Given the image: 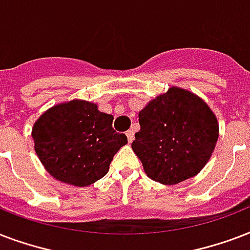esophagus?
<instances>
[{
  "mask_svg": "<svg viewBox=\"0 0 250 250\" xmlns=\"http://www.w3.org/2000/svg\"><path fill=\"white\" fill-rule=\"evenodd\" d=\"M126 137H127V141H129V143L133 142V141H134V131L127 130L126 131Z\"/></svg>",
  "mask_w": 250,
  "mask_h": 250,
  "instance_id": "1",
  "label": "esophagus"
}]
</instances>
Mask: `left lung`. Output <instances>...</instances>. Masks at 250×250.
Segmentation results:
<instances>
[{
	"instance_id": "1",
	"label": "left lung",
	"mask_w": 250,
	"mask_h": 250,
	"mask_svg": "<svg viewBox=\"0 0 250 250\" xmlns=\"http://www.w3.org/2000/svg\"><path fill=\"white\" fill-rule=\"evenodd\" d=\"M141 130L131 148L154 181L175 185L198 173L210 159L219 125L204 100L171 87L139 112Z\"/></svg>"
}]
</instances>
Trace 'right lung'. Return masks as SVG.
<instances>
[{
	"label": "right lung",
	"mask_w": 250,
	"mask_h": 250,
	"mask_svg": "<svg viewBox=\"0 0 250 250\" xmlns=\"http://www.w3.org/2000/svg\"><path fill=\"white\" fill-rule=\"evenodd\" d=\"M112 123L113 116L86 100L57 104L34 124L35 151L56 180L88 187L107 175L115 154L127 143Z\"/></svg>",
	"instance_id": "right-lung-1"
}]
</instances>
